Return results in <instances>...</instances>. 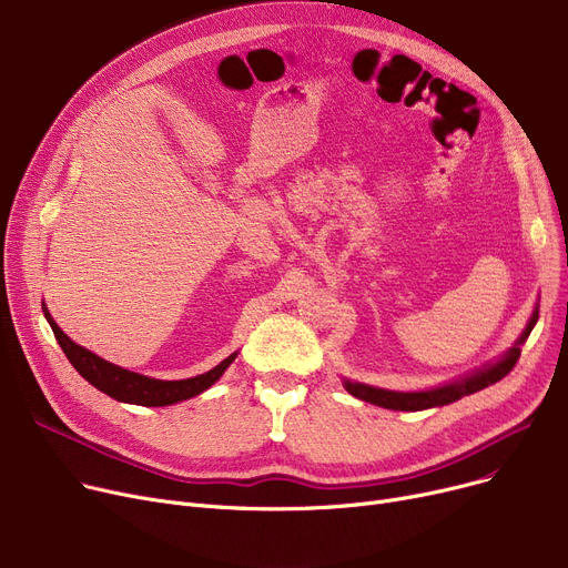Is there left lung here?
Wrapping results in <instances>:
<instances>
[{"mask_svg": "<svg viewBox=\"0 0 568 568\" xmlns=\"http://www.w3.org/2000/svg\"><path fill=\"white\" fill-rule=\"evenodd\" d=\"M536 320H539V304H536L525 332L520 334V338L514 343V347L506 349V354H501L497 362L486 364L484 368L474 371L460 379H454L449 384L435 386V389H426V392H389V389H379V386H371V384H362V382H352V379H343V386L347 389V394H352L354 398L373 403L377 407H386V409H400V412H419V409H430V407H442L460 400L463 396L476 394L486 389V386L499 382L504 375H509L518 362L520 356V345L527 341V336L531 334Z\"/></svg>", "mask_w": 568, "mask_h": 568, "instance_id": "left-lung-1", "label": "left lung"}]
</instances>
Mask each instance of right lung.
<instances>
[{
  "label": "right lung",
  "mask_w": 568,
  "mask_h": 568,
  "mask_svg": "<svg viewBox=\"0 0 568 568\" xmlns=\"http://www.w3.org/2000/svg\"><path fill=\"white\" fill-rule=\"evenodd\" d=\"M41 306H43L45 320L52 326L54 338H57L59 347L64 349L71 366L89 384L97 386L99 392L108 394L110 398H114L119 403H131V405H142V407H165V405L189 400V398L206 392L209 386H212L227 371V366L236 359V352H234L216 368L206 371L202 375H195V377H189V379H154V377L126 371L122 366H114V364L101 359V356H97L94 352H89L82 345L73 343L62 329H59L57 322L48 313L45 304H41Z\"/></svg>",
  "instance_id": "obj_1"
}]
</instances>
